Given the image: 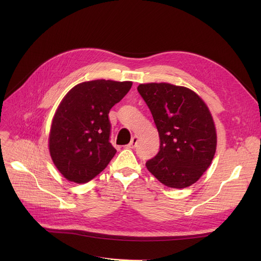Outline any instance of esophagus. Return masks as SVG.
<instances>
[{
    "instance_id": "34e87169",
    "label": "esophagus",
    "mask_w": 261,
    "mask_h": 261,
    "mask_svg": "<svg viewBox=\"0 0 261 261\" xmlns=\"http://www.w3.org/2000/svg\"><path fill=\"white\" fill-rule=\"evenodd\" d=\"M136 144H138V136H133L131 142L126 146V148L128 149H133L136 147Z\"/></svg>"
}]
</instances>
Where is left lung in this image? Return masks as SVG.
<instances>
[{
	"label": "left lung",
	"instance_id": "8db88e82",
	"mask_svg": "<svg viewBox=\"0 0 261 261\" xmlns=\"http://www.w3.org/2000/svg\"><path fill=\"white\" fill-rule=\"evenodd\" d=\"M141 94L160 135V151L147 169L164 185L185 188L206 171L217 146L207 106L194 92L170 84L140 85Z\"/></svg>",
	"mask_w": 261,
	"mask_h": 261
}]
</instances>
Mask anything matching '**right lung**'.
<instances>
[{
	"label": "right lung",
	"mask_w": 261,
	"mask_h": 261,
	"mask_svg": "<svg viewBox=\"0 0 261 261\" xmlns=\"http://www.w3.org/2000/svg\"><path fill=\"white\" fill-rule=\"evenodd\" d=\"M131 87V81L99 79L82 82L65 95L49 133L51 160L65 179L87 183L113 159L109 112Z\"/></svg>",
	"instance_id": "right-lung-1"
}]
</instances>
